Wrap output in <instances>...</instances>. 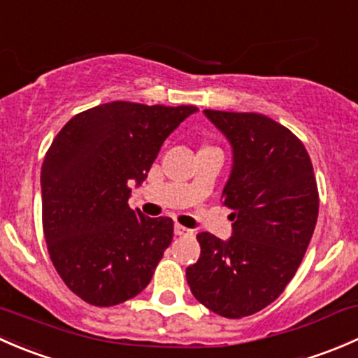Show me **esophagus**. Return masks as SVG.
I'll list each match as a JSON object with an SVG mask.
<instances>
[{"label":"esophagus","mask_w":358,"mask_h":358,"mask_svg":"<svg viewBox=\"0 0 358 358\" xmlns=\"http://www.w3.org/2000/svg\"><path fill=\"white\" fill-rule=\"evenodd\" d=\"M175 234H176V236H180V237H192L194 236V230H190V229H187V227H183V225H180V223H176V225H175Z\"/></svg>","instance_id":"34e87169"}]
</instances>
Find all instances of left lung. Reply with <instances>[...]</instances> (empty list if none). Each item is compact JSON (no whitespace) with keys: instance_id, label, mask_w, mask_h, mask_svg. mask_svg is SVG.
<instances>
[{"instance_id":"left-lung-1","label":"left lung","mask_w":358,"mask_h":358,"mask_svg":"<svg viewBox=\"0 0 358 358\" xmlns=\"http://www.w3.org/2000/svg\"><path fill=\"white\" fill-rule=\"evenodd\" d=\"M234 149L223 206L232 209L227 243L201 232V256L187 282L206 308L243 319L275 301L294 277L319 215L313 166L301 140L256 112L206 109Z\"/></svg>"}]
</instances>
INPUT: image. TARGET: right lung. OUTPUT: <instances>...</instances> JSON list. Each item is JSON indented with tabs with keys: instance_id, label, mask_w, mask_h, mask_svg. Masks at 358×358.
Wrapping results in <instances>:
<instances>
[{
	"instance_id": "1",
	"label": "right lung",
	"mask_w": 358,
	"mask_h": 358,
	"mask_svg": "<svg viewBox=\"0 0 358 358\" xmlns=\"http://www.w3.org/2000/svg\"><path fill=\"white\" fill-rule=\"evenodd\" d=\"M196 106L110 102L79 112L53 138L41 168L43 234L60 279L83 301L114 306L152 279L173 220L128 206L164 140Z\"/></svg>"
}]
</instances>
